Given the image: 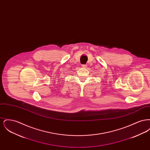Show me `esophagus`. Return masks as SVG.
<instances>
[{"instance_id":"esophagus-1","label":"esophagus","mask_w":150,"mask_h":150,"mask_svg":"<svg viewBox=\"0 0 150 150\" xmlns=\"http://www.w3.org/2000/svg\"><path fill=\"white\" fill-rule=\"evenodd\" d=\"M81 66H82L83 67H84V68H86V67H87V66H86V64H82Z\"/></svg>"}]
</instances>
